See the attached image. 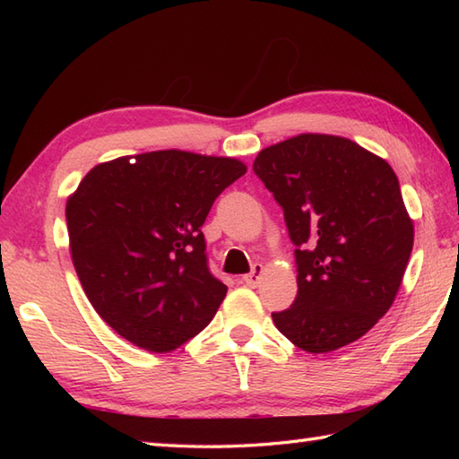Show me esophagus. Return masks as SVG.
Returning a JSON list of instances; mask_svg holds the SVG:
<instances>
[{
    "label": "esophagus",
    "instance_id": "obj_1",
    "mask_svg": "<svg viewBox=\"0 0 459 459\" xmlns=\"http://www.w3.org/2000/svg\"><path fill=\"white\" fill-rule=\"evenodd\" d=\"M262 274H264V266H262V264H255V268H252L250 274L242 276V281H245V284L250 286V288H256V286L260 284Z\"/></svg>",
    "mask_w": 459,
    "mask_h": 459
}]
</instances>
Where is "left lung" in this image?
<instances>
[{
  "mask_svg": "<svg viewBox=\"0 0 459 459\" xmlns=\"http://www.w3.org/2000/svg\"><path fill=\"white\" fill-rule=\"evenodd\" d=\"M252 169L298 247V296L274 325L307 353L353 343L391 309L414 245L393 168L349 138L298 134L262 150Z\"/></svg>",
  "mask_w": 459,
  "mask_h": 459,
  "instance_id": "1",
  "label": "left lung"
}]
</instances>
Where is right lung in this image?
Wrapping results in <instances>:
<instances>
[{
  "instance_id": "add662e5",
  "label": "right lung",
  "mask_w": 459,
  "mask_h": 459,
  "mask_svg": "<svg viewBox=\"0 0 459 459\" xmlns=\"http://www.w3.org/2000/svg\"><path fill=\"white\" fill-rule=\"evenodd\" d=\"M245 173L235 158L161 150L94 165L68 195L76 276L116 333L168 353L211 324L227 286L207 268L201 227Z\"/></svg>"
}]
</instances>
